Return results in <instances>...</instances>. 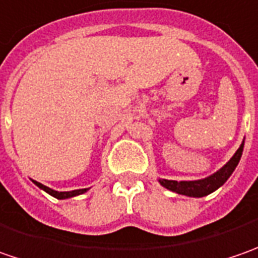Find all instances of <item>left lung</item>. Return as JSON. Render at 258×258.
I'll list each match as a JSON object with an SVG mask.
<instances>
[{
	"instance_id": "left-lung-1",
	"label": "left lung",
	"mask_w": 258,
	"mask_h": 258,
	"mask_svg": "<svg viewBox=\"0 0 258 258\" xmlns=\"http://www.w3.org/2000/svg\"><path fill=\"white\" fill-rule=\"evenodd\" d=\"M244 149V141L240 145V148L237 149V152L233 155V158L224 165L223 168H220L217 172L211 173L208 176H205L203 179H194V181H172V179H158L159 183L172 191V192L185 195V197H192V198H201L205 195H210L214 191H217L220 186H223L227 182V179L231 176L234 169L237 168V165L241 159Z\"/></svg>"
}]
</instances>
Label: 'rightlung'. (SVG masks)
I'll list each match as a JSON object with an SVG mask.
<instances>
[{
	"instance_id": "right-lung-1",
	"label": "right lung",
	"mask_w": 258,
	"mask_h": 258,
	"mask_svg": "<svg viewBox=\"0 0 258 258\" xmlns=\"http://www.w3.org/2000/svg\"><path fill=\"white\" fill-rule=\"evenodd\" d=\"M33 182L40 188V189H43L47 194H50L51 197H54L57 200H69V198H73V197H77V195H82V194H85L89 191V188H83V189H73V191H54V189H51V188H48V186H45L43 183L37 182V181H33Z\"/></svg>"
}]
</instances>
